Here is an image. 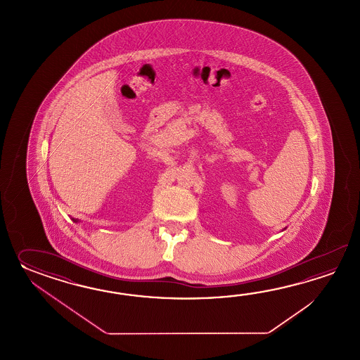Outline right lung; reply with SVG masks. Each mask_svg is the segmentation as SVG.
Returning a JSON list of instances; mask_svg holds the SVG:
<instances>
[{
  "instance_id": "add662e5",
  "label": "right lung",
  "mask_w": 360,
  "mask_h": 360,
  "mask_svg": "<svg viewBox=\"0 0 360 360\" xmlns=\"http://www.w3.org/2000/svg\"><path fill=\"white\" fill-rule=\"evenodd\" d=\"M73 221L77 222L78 220H76V219H73Z\"/></svg>"
}]
</instances>
